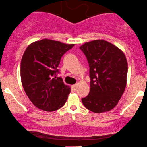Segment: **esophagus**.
Here are the masks:
<instances>
[{
    "mask_svg": "<svg viewBox=\"0 0 147 147\" xmlns=\"http://www.w3.org/2000/svg\"><path fill=\"white\" fill-rule=\"evenodd\" d=\"M71 89H72V90H73V91H76V90H77V84H76V85H73V86H72V87H71Z\"/></svg>",
    "mask_w": 147,
    "mask_h": 147,
    "instance_id": "1",
    "label": "esophagus"
}]
</instances>
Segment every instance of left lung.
Returning <instances> with one entry per match:
<instances>
[{
	"label": "left lung",
	"instance_id": "obj_1",
	"mask_svg": "<svg viewBox=\"0 0 147 147\" xmlns=\"http://www.w3.org/2000/svg\"><path fill=\"white\" fill-rule=\"evenodd\" d=\"M90 67V91L82 98L84 106L95 113L116 106L126 86L128 63L122 51L104 40L85 43L80 47Z\"/></svg>",
	"mask_w": 147,
	"mask_h": 147
}]
</instances>
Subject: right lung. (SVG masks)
Instances as JSON below:
<instances>
[{"mask_svg":"<svg viewBox=\"0 0 147 147\" xmlns=\"http://www.w3.org/2000/svg\"><path fill=\"white\" fill-rule=\"evenodd\" d=\"M58 41L44 39L26 48L21 62V79L26 95L45 111H55L65 104L70 87L57 77L62 56L73 48Z\"/></svg>","mask_w":147,"mask_h":147,"instance_id":"add662e5","label":"right lung"}]
</instances>
